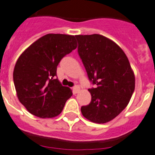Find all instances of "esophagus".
I'll use <instances>...</instances> for the list:
<instances>
[{"label":"esophagus","mask_w":155,"mask_h":155,"mask_svg":"<svg viewBox=\"0 0 155 155\" xmlns=\"http://www.w3.org/2000/svg\"><path fill=\"white\" fill-rule=\"evenodd\" d=\"M72 91H73V93L74 94H77L80 92V88L78 87V86H75V87H74L73 88H72Z\"/></svg>","instance_id":"esophagus-1"}]
</instances>
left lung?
<instances>
[{"label":"left lung","instance_id":"obj_1","mask_svg":"<svg viewBox=\"0 0 155 155\" xmlns=\"http://www.w3.org/2000/svg\"><path fill=\"white\" fill-rule=\"evenodd\" d=\"M78 53L96 88L89 89L91 101L81 107L90 121L104 124L119 115L135 90V75L127 56L114 41L101 35H75Z\"/></svg>","mask_w":155,"mask_h":155}]
</instances>
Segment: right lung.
I'll use <instances>...</instances> for the list:
<instances>
[{"label":"right lung","instance_id":"add662e5","mask_svg":"<svg viewBox=\"0 0 155 155\" xmlns=\"http://www.w3.org/2000/svg\"><path fill=\"white\" fill-rule=\"evenodd\" d=\"M76 47L74 35L48 34L19 56L14 68V85L18 99L30 114L52 118L61 113L72 91L55 79L57 67Z\"/></svg>","mask_w":155,"mask_h":155}]
</instances>
